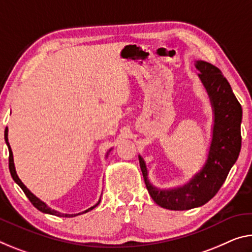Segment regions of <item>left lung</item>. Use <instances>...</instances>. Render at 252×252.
I'll list each match as a JSON object with an SVG mask.
<instances>
[{
    "mask_svg": "<svg viewBox=\"0 0 252 252\" xmlns=\"http://www.w3.org/2000/svg\"><path fill=\"white\" fill-rule=\"evenodd\" d=\"M195 67L199 71L198 77L209 95L214 114L212 140L204 166L183 186L160 189L150 183L146 162L139 155L143 179L151 198L167 210H190L209 202L225 182L241 150L242 109L229 82L212 63L195 61Z\"/></svg>",
    "mask_w": 252,
    "mask_h": 252,
    "instance_id": "left-lung-1",
    "label": "left lung"
}]
</instances>
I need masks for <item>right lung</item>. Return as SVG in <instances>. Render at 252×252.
Returning <instances> with one entry per match:
<instances>
[{"mask_svg": "<svg viewBox=\"0 0 252 252\" xmlns=\"http://www.w3.org/2000/svg\"><path fill=\"white\" fill-rule=\"evenodd\" d=\"M4 139H5L6 146H7V148H9V154H10V156H9V168H10V173H11L12 178H13V181H14L15 183H17L20 187H21L22 190L25 191V194L27 195V197L29 198V201H30L31 203H32L33 206L37 207V209H38L39 211H41L42 213L53 214V215H56V217H62V218H74V217H76V215H81V214L90 212L91 210L95 209V207H96V206L99 204V202H101V198L98 199V202L96 203V204L93 205L92 207H90V209L83 211V212H81V213H77V214H63V213L57 212V211H55V210L51 209V207L48 206L45 202H42L41 199L38 198L37 196H35L34 194L31 193V191L27 189V186L25 185V184H23V183L21 182V179L19 178L17 171H15V166H14V160H13V154H12V150H11V147H10V143H9V139H7V127L5 129V132H4ZM110 151H111V149H110L109 151H107L106 157H107V155H109Z\"/></svg>", "mask_w": 252, "mask_h": 252, "instance_id": "obj_1", "label": "right lung"}]
</instances>
